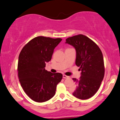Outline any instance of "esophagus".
Returning <instances> with one entry per match:
<instances>
[{"label":"esophagus","mask_w":120,"mask_h":120,"mask_svg":"<svg viewBox=\"0 0 120 120\" xmlns=\"http://www.w3.org/2000/svg\"><path fill=\"white\" fill-rule=\"evenodd\" d=\"M69 76H66V75H63V78H69Z\"/></svg>","instance_id":"esophagus-1"}]
</instances>
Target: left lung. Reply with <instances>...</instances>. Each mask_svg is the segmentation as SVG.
Here are the masks:
<instances>
[{
  "label": "left lung",
  "mask_w": 120,
  "mask_h": 120,
  "mask_svg": "<svg viewBox=\"0 0 120 120\" xmlns=\"http://www.w3.org/2000/svg\"><path fill=\"white\" fill-rule=\"evenodd\" d=\"M66 41L76 49V64L82 71L79 79L72 78L76 85L71 91L72 95L80 99H88L96 94L104 78L102 52L93 41L82 34L68 38Z\"/></svg>",
  "instance_id": "1"
}]
</instances>
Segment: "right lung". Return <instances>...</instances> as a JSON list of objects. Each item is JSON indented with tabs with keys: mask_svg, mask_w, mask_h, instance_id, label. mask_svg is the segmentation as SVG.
Returning <instances> with one entry per match:
<instances>
[{
	"mask_svg": "<svg viewBox=\"0 0 120 120\" xmlns=\"http://www.w3.org/2000/svg\"><path fill=\"white\" fill-rule=\"evenodd\" d=\"M60 38L38 36L30 41L20 52L17 71L21 86L27 96L36 102L49 100L56 94V86L62 78L61 73L45 69L51 60Z\"/></svg>",
	"mask_w": 120,
	"mask_h": 120,
	"instance_id": "obj_1",
	"label": "right lung"
}]
</instances>
